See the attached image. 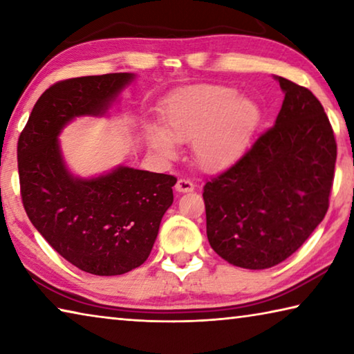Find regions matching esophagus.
<instances>
[{"instance_id": "esophagus-1", "label": "esophagus", "mask_w": 354, "mask_h": 354, "mask_svg": "<svg viewBox=\"0 0 354 354\" xmlns=\"http://www.w3.org/2000/svg\"><path fill=\"white\" fill-rule=\"evenodd\" d=\"M176 192L179 194H187V192H194L195 190V184L190 181V179H185V178H179L178 183L175 185Z\"/></svg>"}]
</instances>
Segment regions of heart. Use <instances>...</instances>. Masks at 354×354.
Segmentation results:
<instances>
[{
	"mask_svg": "<svg viewBox=\"0 0 354 354\" xmlns=\"http://www.w3.org/2000/svg\"><path fill=\"white\" fill-rule=\"evenodd\" d=\"M261 120L253 100L226 86H195L173 95L162 109L164 129L149 127V145L164 158L175 143L192 142L194 162L205 171H221L245 153Z\"/></svg>",
	"mask_w": 354,
	"mask_h": 354,
	"instance_id": "1",
	"label": "heart"
}]
</instances>
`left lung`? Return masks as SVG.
Listing matches in <instances>:
<instances>
[{"instance_id": "1", "label": "left lung", "mask_w": 354, "mask_h": 354, "mask_svg": "<svg viewBox=\"0 0 354 354\" xmlns=\"http://www.w3.org/2000/svg\"><path fill=\"white\" fill-rule=\"evenodd\" d=\"M274 80L284 92L274 127L203 192L212 250L250 270L286 261L320 225L337 158L320 101L306 87Z\"/></svg>"}]
</instances>
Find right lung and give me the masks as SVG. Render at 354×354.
Listing matches in <instances>:
<instances>
[{
	"label": "right lung",
	"instance_id": "obj_1",
	"mask_svg": "<svg viewBox=\"0 0 354 354\" xmlns=\"http://www.w3.org/2000/svg\"><path fill=\"white\" fill-rule=\"evenodd\" d=\"M134 77L109 73L56 82L32 107L17 148L31 223L70 263L98 277L128 273L148 259L176 178L124 165L95 178L75 176L57 137L76 117L104 115Z\"/></svg>",
	"mask_w": 354,
	"mask_h": 354
}]
</instances>
